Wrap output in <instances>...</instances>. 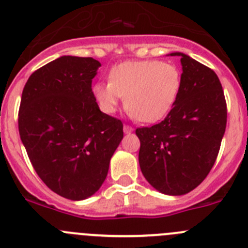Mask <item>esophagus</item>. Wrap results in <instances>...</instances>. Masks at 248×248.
Returning a JSON list of instances; mask_svg holds the SVG:
<instances>
[{"label": "esophagus", "instance_id": "34e87169", "mask_svg": "<svg viewBox=\"0 0 248 248\" xmlns=\"http://www.w3.org/2000/svg\"><path fill=\"white\" fill-rule=\"evenodd\" d=\"M132 131H133V128H132L131 126H128V124H124V133H131Z\"/></svg>", "mask_w": 248, "mask_h": 248}]
</instances>
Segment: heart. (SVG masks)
Masks as SVG:
<instances>
[{
    "label": "heart",
    "mask_w": 248,
    "mask_h": 248,
    "mask_svg": "<svg viewBox=\"0 0 248 248\" xmlns=\"http://www.w3.org/2000/svg\"><path fill=\"white\" fill-rule=\"evenodd\" d=\"M181 87L182 75L176 64L145 60L116 66L111 71L110 80L96 83L93 93L105 112H115L126 99L132 117H138L143 122H155L172 108Z\"/></svg>",
    "instance_id": "heart-1"
}]
</instances>
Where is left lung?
Wrapping results in <instances>:
<instances>
[{"label": "left lung", "instance_id": "1", "mask_svg": "<svg viewBox=\"0 0 248 248\" xmlns=\"http://www.w3.org/2000/svg\"><path fill=\"white\" fill-rule=\"evenodd\" d=\"M182 87L168 116L136 129L145 180L164 194L181 196L203 182L214 165L226 128V101L218 76L182 52Z\"/></svg>", "mask_w": 248, "mask_h": 248}]
</instances>
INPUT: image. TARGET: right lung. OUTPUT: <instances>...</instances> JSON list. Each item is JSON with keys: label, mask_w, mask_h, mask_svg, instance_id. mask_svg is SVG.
<instances>
[{"label": "right lung", "mask_w": 248, "mask_h": 248, "mask_svg": "<svg viewBox=\"0 0 248 248\" xmlns=\"http://www.w3.org/2000/svg\"><path fill=\"white\" fill-rule=\"evenodd\" d=\"M100 62L61 56L30 76L22 93L18 128L44 184L72 201L90 197L108 176L124 124L101 112L92 90Z\"/></svg>", "instance_id": "obj_1"}]
</instances>
